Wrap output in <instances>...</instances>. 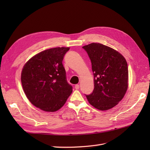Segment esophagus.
Returning <instances> with one entry per match:
<instances>
[{
    "label": "esophagus",
    "instance_id": "34e87169",
    "mask_svg": "<svg viewBox=\"0 0 150 150\" xmlns=\"http://www.w3.org/2000/svg\"><path fill=\"white\" fill-rule=\"evenodd\" d=\"M75 88L76 89V90H79V84H76L75 86Z\"/></svg>",
    "mask_w": 150,
    "mask_h": 150
}]
</instances>
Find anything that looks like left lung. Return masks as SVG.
<instances>
[{
    "mask_svg": "<svg viewBox=\"0 0 150 150\" xmlns=\"http://www.w3.org/2000/svg\"><path fill=\"white\" fill-rule=\"evenodd\" d=\"M90 57L94 90L87 99L101 111L110 110L122 99L128 86V64L117 51L100 43L82 47Z\"/></svg>",
    "mask_w": 150,
    "mask_h": 150,
    "instance_id": "8db88e82",
    "label": "left lung"
}]
</instances>
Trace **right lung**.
<instances>
[{"label": "right lung", "mask_w": 150, "mask_h": 150, "mask_svg": "<svg viewBox=\"0 0 150 150\" xmlns=\"http://www.w3.org/2000/svg\"><path fill=\"white\" fill-rule=\"evenodd\" d=\"M69 47H58L37 54L25 64L21 73L22 88L31 103L54 112L61 108L72 93L62 60Z\"/></svg>", "instance_id": "right-lung-1"}]
</instances>
